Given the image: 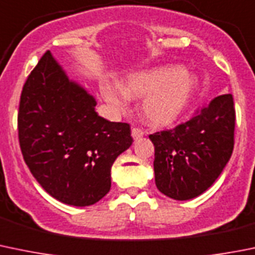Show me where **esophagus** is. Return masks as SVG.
<instances>
[{
	"instance_id": "34e87169",
	"label": "esophagus",
	"mask_w": 255,
	"mask_h": 255,
	"mask_svg": "<svg viewBox=\"0 0 255 255\" xmlns=\"http://www.w3.org/2000/svg\"><path fill=\"white\" fill-rule=\"evenodd\" d=\"M144 135V132H143L142 129H139V128H132V137L133 139L137 140V139H140V138Z\"/></svg>"
}]
</instances>
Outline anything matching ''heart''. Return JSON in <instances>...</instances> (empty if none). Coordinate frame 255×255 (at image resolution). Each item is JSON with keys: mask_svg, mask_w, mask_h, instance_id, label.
<instances>
[{"mask_svg": "<svg viewBox=\"0 0 255 255\" xmlns=\"http://www.w3.org/2000/svg\"><path fill=\"white\" fill-rule=\"evenodd\" d=\"M194 90V78L187 71L172 67L133 73L117 86L103 82L101 93L115 110H123L128 98H143L140 112L153 126H169L187 110Z\"/></svg>", "mask_w": 255, "mask_h": 255, "instance_id": "b5f03b06", "label": "heart"}]
</instances>
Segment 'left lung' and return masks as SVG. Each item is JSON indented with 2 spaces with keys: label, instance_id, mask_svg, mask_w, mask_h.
Wrapping results in <instances>:
<instances>
[{
  "label": "left lung",
  "instance_id": "obj_1",
  "mask_svg": "<svg viewBox=\"0 0 255 255\" xmlns=\"http://www.w3.org/2000/svg\"><path fill=\"white\" fill-rule=\"evenodd\" d=\"M234 127L233 96L222 95L187 122L149 134L159 192L175 201H188L206 192L233 153Z\"/></svg>",
  "mask_w": 255,
  "mask_h": 255
}]
</instances>
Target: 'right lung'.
<instances>
[{"instance_id": "obj_1", "label": "right lung", "mask_w": 255, "mask_h": 255, "mask_svg": "<svg viewBox=\"0 0 255 255\" xmlns=\"http://www.w3.org/2000/svg\"><path fill=\"white\" fill-rule=\"evenodd\" d=\"M96 105L49 51L21 93L17 122L24 162L49 196L70 206H92L110 192L113 162L133 142L129 125L100 117Z\"/></svg>"}]
</instances>
